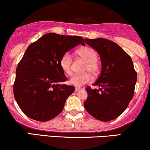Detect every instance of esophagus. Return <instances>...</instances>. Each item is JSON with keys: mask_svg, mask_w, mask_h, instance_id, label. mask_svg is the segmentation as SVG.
<instances>
[{"mask_svg": "<svg viewBox=\"0 0 150 150\" xmlns=\"http://www.w3.org/2000/svg\"><path fill=\"white\" fill-rule=\"evenodd\" d=\"M80 87H77V86H76V87L75 88V91H79V90H80Z\"/></svg>", "mask_w": 150, "mask_h": 150, "instance_id": "esophagus-1", "label": "esophagus"}]
</instances>
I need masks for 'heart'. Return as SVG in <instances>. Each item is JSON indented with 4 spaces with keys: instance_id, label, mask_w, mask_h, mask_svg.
I'll list each match as a JSON object with an SVG mask.
<instances>
[{
    "instance_id": "obj_1",
    "label": "heart",
    "mask_w": 150,
    "mask_h": 150,
    "mask_svg": "<svg viewBox=\"0 0 150 150\" xmlns=\"http://www.w3.org/2000/svg\"><path fill=\"white\" fill-rule=\"evenodd\" d=\"M77 54L86 61V64L84 66V70H87L93 75L98 73L99 69L98 64L97 62L98 56H97L96 52L94 50L86 47L79 50L77 51ZM72 62H73L72 54L70 52H66L61 57L60 65L64 73L68 75H70L72 74ZM91 81H92V77L91 76L89 73H85L82 74H75L70 77L69 80V84L79 87V86L84 85L87 83H90Z\"/></svg>"
}]
</instances>
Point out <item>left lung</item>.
<instances>
[{
	"instance_id": "8db88e82",
	"label": "left lung",
	"mask_w": 150,
	"mask_h": 150,
	"mask_svg": "<svg viewBox=\"0 0 150 150\" xmlns=\"http://www.w3.org/2000/svg\"><path fill=\"white\" fill-rule=\"evenodd\" d=\"M100 56L101 72L93 86L86 87V110L102 122H109L124 112L133 98L137 73L130 56L116 43L107 39L85 38Z\"/></svg>"
}]
</instances>
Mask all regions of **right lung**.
<instances>
[{
  "instance_id": "1",
  "label": "right lung",
  "mask_w": 150,
  "mask_h": 150,
  "mask_svg": "<svg viewBox=\"0 0 150 150\" xmlns=\"http://www.w3.org/2000/svg\"><path fill=\"white\" fill-rule=\"evenodd\" d=\"M80 44L85 45L80 36L50 33L28 47L17 66L13 86L16 101L27 117L47 122L61 112L75 87L63 84L67 78L60 61Z\"/></svg>"
}]
</instances>
